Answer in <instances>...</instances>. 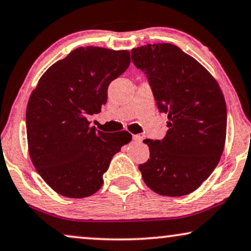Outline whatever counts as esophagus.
Wrapping results in <instances>:
<instances>
[{"label": "esophagus", "instance_id": "obj_1", "mask_svg": "<svg viewBox=\"0 0 251 251\" xmlns=\"http://www.w3.org/2000/svg\"><path fill=\"white\" fill-rule=\"evenodd\" d=\"M132 138H133V140H135V142H139L140 143L144 139V136H142V135H133Z\"/></svg>", "mask_w": 251, "mask_h": 251}]
</instances>
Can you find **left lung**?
Instances as JSON below:
<instances>
[{
  "instance_id": "obj_1",
  "label": "left lung",
  "mask_w": 251,
  "mask_h": 251,
  "mask_svg": "<svg viewBox=\"0 0 251 251\" xmlns=\"http://www.w3.org/2000/svg\"><path fill=\"white\" fill-rule=\"evenodd\" d=\"M131 58L146 75L159 112L169 119L163 139L144 140L150 160L138 167L143 179L157 194H190L221 160L227 122L224 96L210 73L174 44L135 48Z\"/></svg>"
}]
</instances>
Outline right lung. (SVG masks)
Segmentation results:
<instances>
[{"label": "right lung", "mask_w": 251, "mask_h": 251, "mask_svg": "<svg viewBox=\"0 0 251 251\" xmlns=\"http://www.w3.org/2000/svg\"><path fill=\"white\" fill-rule=\"evenodd\" d=\"M130 65L129 51L81 47L40 78L26 109L30 159L58 194L81 199L102 186L112 157L131 140L128 131L102 132L89 115L107 101L109 83Z\"/></svg>", "instance_id": "add662e5"}]
</instances>
